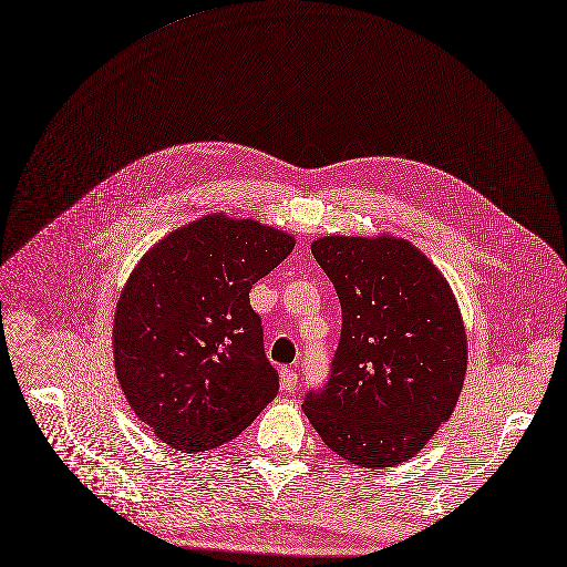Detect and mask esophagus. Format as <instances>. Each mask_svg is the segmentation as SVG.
I'll use <instances>...</instances> for the list:
<instances>
[{
	"instance_id": "esophagus-1",
	"label": "esophagus",
	"mask_w": 567,
	"mask_h": 567,
	"mask_svg": "<svg viewBox=\"0 0 567 567\" xmlns=\"http://www.w3.org/2000/svg\"><path fill=\"white\" fill-rule=\"evenodd\" d=\"M279 380H281L284 391H295L299 377H297V372H295V370H290V368H281V370H279Z\"/></svg>"
}]
</instances>
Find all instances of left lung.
<instances>
[{"mask_svg":"<svg viewBox=\"0 0 567 567\" xmlns=\"http://www.w3.org/2000/svg\"><path fill=\"white\" fill-rule=\"evenodd\" d=\"M312 255L341 301L332 374L303 411L321 440L363 468L413 457L453 415L468 365L457 299L411 241L328 235Z\"/></svg>","mask_w":567,"mask_h":567,"instance_id":"left-lung-1","label":"left lung"}]
</instances>
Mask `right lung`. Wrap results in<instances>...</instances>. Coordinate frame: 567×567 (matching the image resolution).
<instances>
[{"label":"right lung","mask_w":567,"mask_h":567,"mask_svg":"<svg viewBox=\"0 0 567 567\" xmlns=\"http://www.w3.org/2000/svg\"><path fill=\"white\" fill-rule=\"evenodd\" d=\"M295 248L255 219L208 213L154 244L114 312V368L150 431L181 453L235 440L277 395L250 288Z\"/></svg>","instance_id":"add662e5"}]
</instances>
